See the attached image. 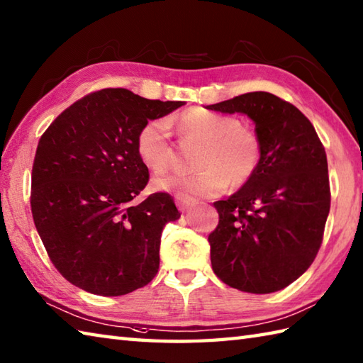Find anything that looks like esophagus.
I'll use <instances>...</instances> for the list:
<instances>
[{
    "label": "esophagus",
    "instance_id": "34e87169",
    "mask_svg": "<svg viewBox=\"0 0 363 363\" xmlns=\"http://www.w3.org/2000/svg\"><path fill=\"white\" fill-rule=\"evenodd\" d=\"M196 204V201L194 198H187V196H176V206L179 207V211L187 212L190 211L191 207Z\"/></svg>",
    "mask_w": 363,
    "mask_h": 363
}]
</instances>
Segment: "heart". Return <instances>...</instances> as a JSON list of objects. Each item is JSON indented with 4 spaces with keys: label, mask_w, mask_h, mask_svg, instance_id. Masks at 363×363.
I'll list each match as a JSON object with an SVG mask.
<instances>
[{
    "label": "heart",
    "mask_w": 363,
    "mask_h": 363,
    "mask_svg": "<svg viewBox=\"0 0 363 363\" xmlns=\"http://www.w3.org/2000/svg\"><path fill=\"white\" fill-rule=\"evenodd\" d=\"M176 126L184 138L203 142L196 154L199 168L190 174L154 177L152 187L176 196H215L230 182L234 187L250 181L262 159V143L254 130L243 128L234 115L190 109L179 115ZM135 150L152 172H164L172 164V130L165 118L146 121L138 130Z\"/></svg>",
    "instance_id": "heart-1"
}]
</instances>
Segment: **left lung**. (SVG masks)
<instances>
[{"label":"left lung","mask_w":363,"mask_h":363,"mask_svg":"<svg viewBox=\"0 0 363 363\" xmlns=\"http://www.w3.org/2000/svg\"><path fill=\"white\" fill-rule=\"evenodd\" d=\"M207 109L248 115L262 143L257 172L213 203L220 215L209 235L213 273L242 291L282 290L312 265L323 242L330 207L325 146L303 112L268 91Z\"/></svg>","instance_id":"obj_1"}]
</instances>
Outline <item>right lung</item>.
Instances as JSON below:
<instances>
[{
    "label": "right lung",
    "instance_id": "obj_1",
    "mask_svg": "<svg viewBox=\"0 0 363 363\" xmlns=\"http://www.w3.org/2000/svg\"><path fill=\"white\" fill-rule=\"evenodd\" d=\"M184 104L103 89L65 109L38 140L34 225L52 265L76 287L120 296L157 274L162 230L181 213L160 191L133 203L150 179L135 140L146 121Z\"/></svg>",
    "mask_w": 363,
    "mask_h": 363
}]
</instances>
